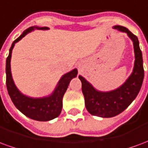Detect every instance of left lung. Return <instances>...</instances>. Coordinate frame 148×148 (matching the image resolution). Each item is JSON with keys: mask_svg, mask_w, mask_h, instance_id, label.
Wrapping results in <instances>:
<instances>
[{"mask_svg": "<svg viewBox=\"0 0 148 148\" xmlns=\"http://www.w3.org/2000/svg\"><path fill=\"white\" fill-rule=\"evenodd\" d=\"M113 27L126 32L133 42L136 59L132 74L121 87L110 92H101L95 90L83 77L78 76L82 82V90L87 111L90 114L101 117H112L127 109L138 95L144 77L142 52L136 36L122 26L116 25Z\"/></svg>", "mask_w": 148, "mask_h": 148, "instance_id": "obj_1", "label": "left lung"}]
</instances>
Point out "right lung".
I'll return each instance as SVG.
<instances>
[{
  "label": "right lung",
  "instance_id": "add662e5",
  "mask_svg": "<svg viewBox=\"0 0 148 148\" xmlns=\"http://www.w3.org/2000/svg\"><path fill=\"white\" fill-rule=\"evenodd\" d=\"M35 29L47 30L49 28L47 27H31L26 29L21 36L13 41L9 50L8 58L6 59V86L12 101L23 114L35 121H48L58 117L61 113L63 95L67 90L71 79L77 76V69H74L67 74H64L58 82L54 92L50 96L44 97L42 98H32L22 94L15 86L12 77L10 67L12 51L16 42L20 41L27 33Z\"/></svg>",
  "mask_w": 148,
  "mask_h": 148
}]
</instances>
